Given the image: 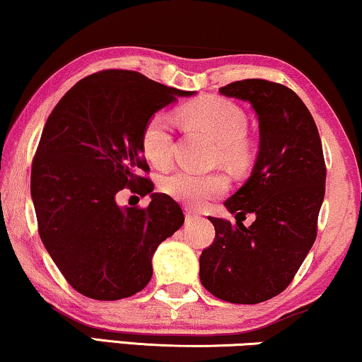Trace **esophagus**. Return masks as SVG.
<instances>
[{"label": "esophagus", "instance_id": "1", "mask_svg": "<svg viewBox=\"0 0 362 362\" xmlns=\"http://www.w3.org/2000/svg\"><path fill=\"white\" fill-rule=\"evenodd\" d=\"M197 217H199V215H197L194 210H192L190 207H185V218H187V222L194 221V218H197Z\"/></svg>", "mask_w": 362, "mask_h": 362}]
</instances>
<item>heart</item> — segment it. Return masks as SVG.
I'll return each mask as SVG.
<instances>
[{
    "mask_svg": "<svg viewBox=\"0 0 362 362\" xmlns=\"http://www.w3.org/2000/svg\"><path fill=\"white\" fill-rule=\"evenodd\" d=\"M178 118L185 127L202 132L217 144V158L227 165L240 168L249 162L250 144L247 140V117L242 110L218 97H204L189 102L178 110ZM140 147L145 158L155 167L170 163L173 132L165 113H153L145 122L140 135ZM228 182L222 173H194L177 170L163 177L160 189L189 207H202L209 200L226 194Z\"/></svg>",
    "mask_w": 362,
    "mask_h": 362,
    "instance_id": "heart-1",
    "label": "heart"
}]
</instances>
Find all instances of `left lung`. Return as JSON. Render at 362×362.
<instances>
[{"label": "left lung", "mask_w": 362, "mask_h": 362, "mask_svg": "<svg viewBox=\"0 0 362 362\" xmlns=\"http://www.w3.org/2000/svg\"><path fill=\"white\" fill-rule=\"evenodd\" d=\"M257 113L260 147L252 175L226 200L227 218L209 217L215 239L200 255V282L232 304H259L286 289L317 235L326 162L317 127L303 100L262 78L218 88ZM255 213L245 228L239 214Z\"/></svg>", "instance_id": "left-lung-1"}]
</instances>
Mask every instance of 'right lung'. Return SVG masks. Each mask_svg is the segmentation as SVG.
Returning <instances> with one entry per match:
<instances>
[{"label":"right lung","mask_w":362,"mask_h":362,"mask_svg":"<svg viewBox=\"0 0 362 362\" xmlns=\"http://www.w3.org/2000/svg\"><path fill=\"white\" fill-rule=\"evenodd\" d=\"M184 91L139 71L103 70L80 80L49 113L31 163L41 242L75 291L118 300L152 279V255L184 223L180 205L152 194L148 207L120 209L118 192L153 190L141 153L145 122Z\"/></svg>","instance_id":"1"}]
</instances>
